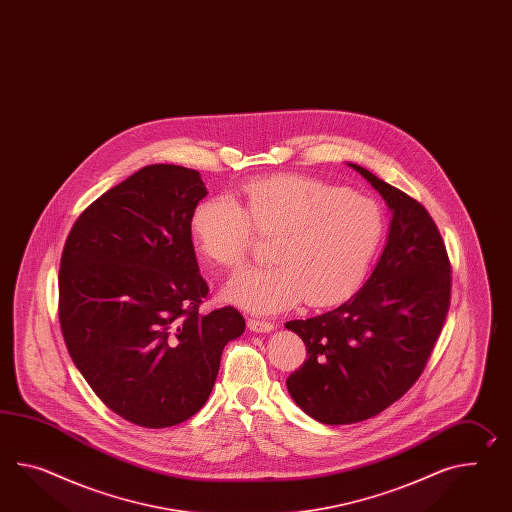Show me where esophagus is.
<instances>
[{
    "mask_svg": "<svg viewBox=\"0 0 512 512\" xmlns=\"http://www.w3.org/2000/svg\"><path fill=\"white\" fill-rule=\"evenodd\" d=\"M248 327H250V331H253V333H270V331H274L275 324L250 318V320H248Z\"/></svg>",
    "mask_w": 512,
    "mask_h": 512,
    "instance_id": "34e87169",
    "label": "esophagus"
}]
</instances>
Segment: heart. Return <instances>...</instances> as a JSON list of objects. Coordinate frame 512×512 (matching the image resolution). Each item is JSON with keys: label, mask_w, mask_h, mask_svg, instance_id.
Here are the masks:
<instances>
[{"label": "heart", "mask_w": 512, "mask_h": 512, "mask_svg": "<svg viewBox=\"0 0 512 512\" xmlns=\"http://www.w3.org/2000/svg\"><path fill=\"white\" fill-rule=\"evenodd\" d=\"M253 229L275 235L274 264L235 275L225 298L270 314L301 298L314 307L344 300L374 261L385 224L370 198L301 175L255 179L242 188L240 203L212 198L192 214L196 248L227 268L246 261Z\"/></svg>", "instance_id": "b5f03b06"}]
</instances>
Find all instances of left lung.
<instances>
[{"label":"left lung","instance_id":"1","mask_svg":"<svg viewBox=\"0 0 512 512\" xmlns=\"http://www.w3.org/2000/svg\"><path fill=\"white\" fill-rule=\"evenodd\" d=\"M348 166L392 212L387 246L348 301L285 324L307 348L301 368L288 375V394L301 411L327 425L368 420L416 383L451 296L448 251L424 205L359 164Z\"/></svg>","mask_w":512,"mask_h":512}]
</instances>
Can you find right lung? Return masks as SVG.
<instances>
[{
	"label": "right lung",
	"mask_w": 512,
	"mask_h": 512,
	"mask_svg": "<svg viewBox=\"0 0 512 512\" xmlns=\"http://www.w3.org/2000/svg\"><path fill=\"white\" fill-rule=\"evenodd\" d=\"M200 172L150 164L75 220L59 272V322L77 370L131 424H181L211 396L225 344L246 329L233 307L201 312L192 214Z\"/></svg>",
	"instance_id": "right-lung-1"
}]
</instances>
